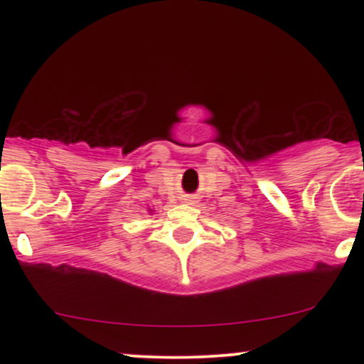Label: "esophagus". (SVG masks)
Wrapping results in <instances>:
<instances>
[{"label":"esophagus","mask_w":364,"mask_h":364,"mask_svg":"<svg viewBox=\"0 0 364 364\" xmlns=\"http://www.w3.org/2000/svg\"><path fill=\"white\" fill-rule=\"evenodd\" d=\"M185 200H186V202H188V203H193V202H195V198H193V196H186V198H185Z\"/></svg>","instance_id":"esophagus-1"}]
</instances>
